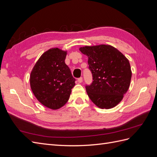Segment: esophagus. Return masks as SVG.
I'll list each match as a JSON object with an SVG mask.
<instances>
[{
  "instance_id": "obj_1",
  "label": "esophagus",
  "mask_w": 157,
  "mask_h": 157,
  "mask_svg": "<svg viewBox=\"0 0 157 157\" xmlns=\"http://www.w3.org/2000/svg\"><path fill=\"white\" fill-rule=\"evenodd\" d=\"M77 80H78V82L79 83H81V82H82V77H80V78H78Z\"/></svg>"
}]
</instances>
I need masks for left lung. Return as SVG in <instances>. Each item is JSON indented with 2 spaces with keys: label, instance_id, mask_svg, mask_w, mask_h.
Returning a JSON list of instances; mask_svg holds the SVG:
<instances>
[{
  "label": "left lung",
  "instance_id": "left-lung-1",
  "mask_svg": "<svg viewBox=\"0 0 157 157\" xmlns=\"http://www.w3.org/2000/svg\"><path fill=\"white\" fill-rule=\"evenodd\" d=\"M79 50L88 56V68L92 75V82L86 85L88 97L99 108L115 107L130 86L129 61L110 45L84 46Z\"/></svg>",
  "mask_w": 157,
  "mask_h": 157
}]
</instances>
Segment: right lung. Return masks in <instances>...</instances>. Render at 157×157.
<instances>
[{"label": "right lung", "instance_id": "add662e5", "mask_svg": "<svg viewBox=\"0 0 157 157\" xmlns=\"http://www.w3.org/2000/svg\"><path fill=\"white\" fill-rule=\"evenodd\" d=\"M67 52L58 48L45 52L33 67L30 85L36 98L42 105L58 109L69 100L75 78L65 64Z\"/></svg>", "mask_w": 157, "mask_h": 157}]
</instances>
